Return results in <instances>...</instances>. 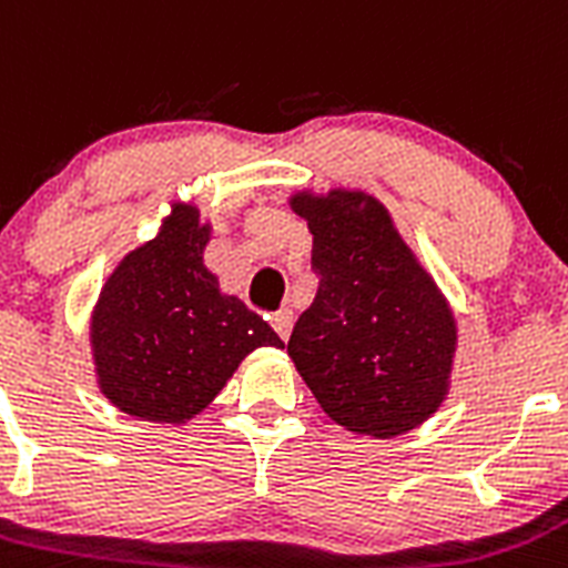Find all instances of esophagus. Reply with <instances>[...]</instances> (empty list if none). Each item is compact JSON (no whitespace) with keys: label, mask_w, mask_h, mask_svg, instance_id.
Returning a JSON list of instances; mask_svg holds the SVG:
<instances>
[{"label":"esophagus","mask_w":568,"mask_h":568,"mask_svg":"<svg viewBox=\"0 0 568 568\" xmlns=\"http://www.w3.org/2000/svg\"><path fill=\"white\" fill-rule=\"evenodd\" d=\"M272 327L277 331V336L285 342V338L291 336V327H294V314H291V311H277V314L272 316Z\"/></svg>","instance_id":"34e87169"}]
</instances>
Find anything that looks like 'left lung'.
I'll return each instance as SVG.
<instances>
[{
	"mask_svg": "<svg viewBox=\"0 0 568 568\" xmlns=\"http://www.w3.org/2000/svg\"><path fill=\"white\" fill-rule=\"evenodd\" d=\"M320 274L288 356L325 415L353 434L392 439L426 423L452 389L457 320L432 274L364 190H296Z\"/></svg>",
	"mask_w": 568,
	"mask_h": 568,
	"instance_id": "8db88e82",
	"label": "left lung"
}]
</instances>
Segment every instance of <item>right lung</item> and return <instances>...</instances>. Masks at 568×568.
Returning <instances> with one entry per match:
<instances>
[{"label":"right lung","instance_id":"add662e5","mask_svg":"<svg viewBox=\"0 0 568 568\" xmlns=\"http://www.w3.org/2000/svg\"><path fill=\"white\" fill-rule=\"evenodd\" d=\"M212 226L176 201L156 237L116 263L89 322L98 386L136 420L182 426L215 400L243 358L277 333L204 266Z\"/></svg>","mask_w":568,"mask_h":568}]
</instances>
